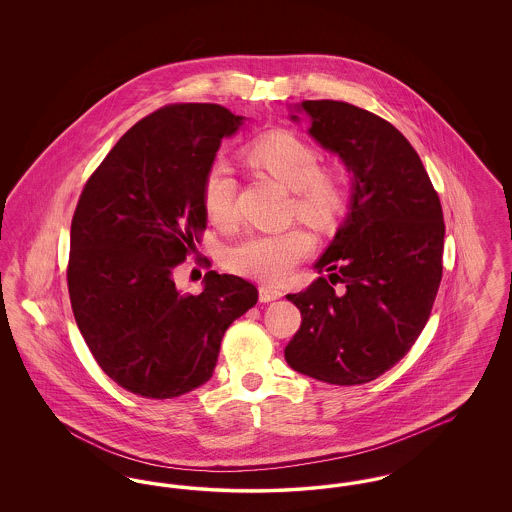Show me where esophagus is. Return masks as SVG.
<instances>
[{
	"instance_id": "esophagus-1",
	"label": "esophagus",
	"mask_w": 512,
	"mask_h": 512,
	"mask_svg": "<svg viewBox=\"0 0 512 512\" xmlns=\"http://www.w3.org/2000/svg\"><path fill=\"white\" fill-rule=\"evenodd\" d=\"M282 295H284L282 290H278V288H272V286H261V288H259V299H261L263 303L274 301V299H280Z\"/></svg>"
}]
</instances>
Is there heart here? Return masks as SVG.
Masks as SVG:
<instances>
[{"mask_svg":"<svg viewBox=\"0 0 512 512\" xmlns=\"http://www.w3.org/2000/svg\"><path fill=\"white\" fill-rule=\"evenodd\" d=\"M247 157L295 192L293 207L299 217L324 226L340 217L347 203L345 184L336 172L320 169L317 149L292 132H268L257 138ZM238 182L234 169L215 159L203 176L201 203L207 217L228 226L236 217ZM315 249V238L299 226L280 232L249 234L226 249L230 270L265 282L280 284L292 276L297 265Z\"/></svg>","mask_w":512,"mask_h":512,"instance_id":"1","label":"heart"}]
</instances>
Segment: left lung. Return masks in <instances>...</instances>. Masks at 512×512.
<instances>
[{"label": "left lung", "instance_id": "obj_1", "mask_svg": "<svg viewBox=\"0 0 512 512\" xmlns=\"http://www.w3.org/2000/svg\"><path fill=\"white\" fill-rule=\"evenodd\" d=\"M309 134L353 172L351 207L307 290L286 297L301 326L284 349L293 370L336 386L376 380L424 330L441 282L443 211L409 140L345 101H303ZM297 121V115H292Z\"/></svg>", "mask_w": 512, "mask_h": 512}]
</instances>
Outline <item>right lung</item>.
Segmentation results:
<instances>
[{"label": "right lung", "mask_w": 512, "mask_h": 512, "mask_svg": "<svg viewBox=\"0 0 512 512\" xmlns=\"http://www.w3.org/2000/svg\"><path fill=\"white\" fill-rule=\"evenodd\" d=\"M242 121L217 103L165 105L122 136L78 199L67 267L74 318L101 370L140 397L203 386L224 332L257 303L240 276L209 270L199 295L172 278L207 226L203 176Z\"/></svg>", "instance_id": "right-lung-1"}]
</instances>
